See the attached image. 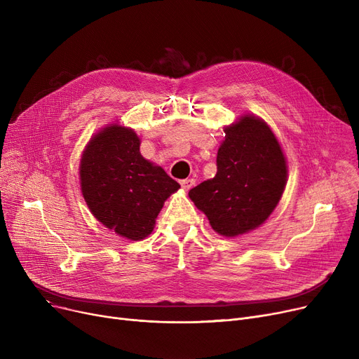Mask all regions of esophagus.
Wrapping results in <instances>:
<instances>
[{"mask_svg": "<svg viewBox=\"0 0 359 359\" xmlns=\"http://www.w3.org/2000/svg\"><path fill=\"white\" fill-rule=\"evenodd\" d=\"M180 184L184 191H189L191 187L195 184V179H183V180H180Z\"/></svg>", "mask_w": 359, "mask_h": 359, "instance_id": "obj_1", "label": "esophagus"}]
</instances>
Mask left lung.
I'll use <instances>...</instances> for the list:
<instances>
[{"mask_svg":"<svg viewBox=\"0 0 359 359\" xmlns=\"http://www.w3.org/2000/svg\"><path fill=\"white\" fill-rule=\"evenodd\" d=\"M217 175L189 191V198L225 237L250 231L272 214L287 182V163L269 126L243 116L225 128Z\"/></svg>","mask_w":359,"mask_h":359,"instance_id":"obj_1","label":"left lung"}]
</instances>
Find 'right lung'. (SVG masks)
<instances>
[{
  "instance_id": "1",
  "label": "right lung",
  "mask_w": 359,
  "mask_h": 359,
  "mask_svg": "<svg viewBox=\"0 0 359 359\" xmlns=\"http://www.w3.org/2000/svg\"><path fill=\"white\" fill-rule=\"evenodd\" d=\"M80 179L93 215L129 240H142L153 231L164 201L180 187L141 156L135 132L118 125L107 126L88 142Z\"/></svg>"
}]
</instances>
